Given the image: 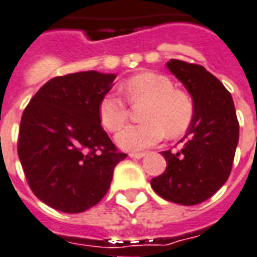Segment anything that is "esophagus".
<instances>
[{
    "label": "esophagus",
    "instance_id": "esophagus-1",
    "mask_svg": "<svg viewBox=\"0 0 257 257\" xmlns=\"http://www.w3.org/2000/svg\"><path fill=\"white\" fill-rule=\"evenodd\" d=\"M146 155V153H130L128 154V157L133 158V159H141Z\"/></svg>",
    "mask_w": 257,
    "mask_h": 257
}]
</instances>
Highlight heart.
Listing matches in <instances>:
<instances>
[{
	"label": "heart",
	"instance_id": "heart-1",
	"mask_svg": "<svg viewBox=\"0 0 257 257\" xmlns=\"http://www.w3.org/2000/svg\"><path fill=\"white\" fill-rule=\"evenodd\" d=\"M131 104H142L139 124L124 127L115 141L123 150H143L157 145L166 137L184 134L192 123L194 102L183 90L174 89L170 78L145 71L133 75L120 86ZM100 123L108 131H118L126 123L128 108L126 102L112 93L104 94L98 104Z\"/></svg>",
	"mask_w": 257,
	"mask_h": 257
}]
</instances>
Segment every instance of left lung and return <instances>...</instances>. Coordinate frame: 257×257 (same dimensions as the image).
I'll return each mask as SVG.
<instances>
[{"mask_svg": "<svg viewBox=\"0 0 257 257\" xmlns=\"http://www.w3.org/2000/svg\"><path fill=\"white\" fill-rule=\"evenodd\" d=\"M192 96L195 114L182 149L163 151L167 167L151 179L159 196L182 206H195L211 198L227 182L239 142V122L229 91L200 65L179 59L167 62Z\"/></svg>", "mask_w": 257, "mask_h": 257, "instance_id": "left-lung-1", "label": "left lung"}]
</instances>
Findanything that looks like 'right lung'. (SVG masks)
<instances>
[{
  "label": "right lung",
  "mask_w": 257,
  "mask_h": 257,
  "mask_svg": "<svg viewBox=\"0 0 257 257\" xmlns=\"http://www.w3.org/2000/svg\"><path fill=\"white\" fill-rule=\"evenodd\" d=\"M115 77L95 70L55 77L25 108L18 157L34 195L54 210L78 213L98 204L126 158L98 115Z\"/></svg>",
  "instance_id": "add662e5"
}]
</instances>
